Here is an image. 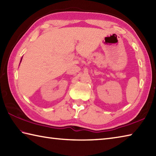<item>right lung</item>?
I'll use <instances>...</instances> for the list:
<instances>
[{
    "label": "right lung",
    "mask_w": 156,
    "mask_h": 156,
    "mask_svg": "<svg viewBox=\"0 0 156 156\" xmlns=\"http://www.w3.org/2000/svg\"><path fill=\"white\" fill-rule=\"evenodd\" d=\"M22 59H21V61H22ZM21 61H20V62H21Z\"/></svg>",
    "instance_id": "right-lung-1"
}]
</instances>
